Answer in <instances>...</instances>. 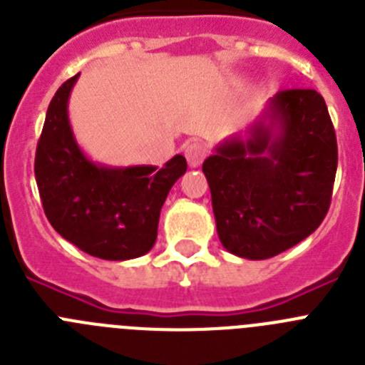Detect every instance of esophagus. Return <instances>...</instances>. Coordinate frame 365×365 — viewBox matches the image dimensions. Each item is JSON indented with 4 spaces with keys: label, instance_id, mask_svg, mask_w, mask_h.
I'll list each match as a JSON object with an SVG mask.
<instances>
[{
    "label": "esophagus",
    "instance_id": "esophagus-1",
    "mask_svg": "<svg viewBox=\"0 0 365 365\" xmlns=\"http://www.w3.org/2000/svg\"><path fill=\"white\" fill-rule=\"evenodd\" d=\"M185 157L188 160L190 168H197L202 163V159L206 157V148L199 143H192L186 146Z\"/></svg>",
    "mask_w": 365,
    "mask_h": 365
}]
</instances>
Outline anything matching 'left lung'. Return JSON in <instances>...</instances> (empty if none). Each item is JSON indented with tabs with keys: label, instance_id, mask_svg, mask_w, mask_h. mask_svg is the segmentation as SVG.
<instances>
[{
	"label": "left lung",
	"instance_id": "1",
	"mask_svg": "<svg viewBox=\"0 0 365 365\" xmlns=\"http://www.w3.org/2000/svg\"><path fill=\"white\" fill-rule=\"evenodd\" d=\"M338 148L314 89L279 91L245 133L202 163L219 241L245 259H269L320 227L331 205Z\"/></svg>",
	"mask_w": 365,
	"mask_h": 365
}]
</instances>
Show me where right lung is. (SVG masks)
I'll list each match as a JSON object with an SVG mask.
<instances>
[{
  "mask_svg": "<svg viewBox=\"0 0 365 365\" xmlns=\"http://www.w3.org/2000/svg\"><path fill=\"white\" fill-rule=\"evenodd\" d=\"M80 74L51 100L36 148L34 175L49 222L86 254L109 261L148 254L157 240L160 208L186 172L175 155L163 168L108 166L91 160L74 138L69 96Z\"/></svg>",
  "mask_w": 365,
  "mask_h": 365,
  "instance_id": "add662e5",
  "label": "right lung"
}]
</instances>
